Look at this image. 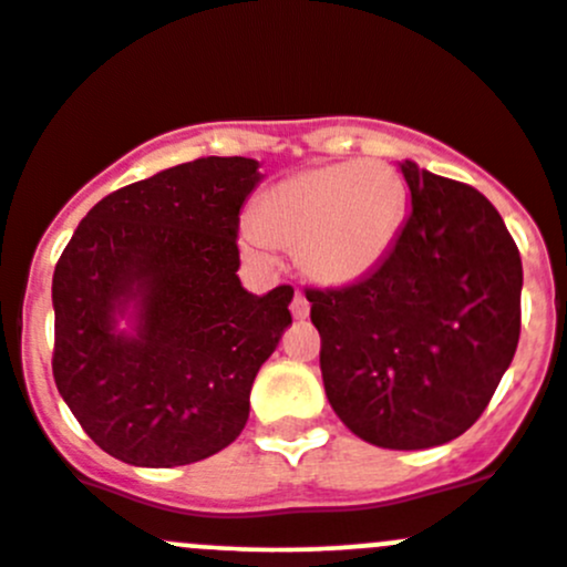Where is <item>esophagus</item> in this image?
Masks as SVG:
<instances>
[{
    "label": "esophagus",
    "instance_id": "esophagus-1",
    "mask_svg": "<svg viewBox=\"0 0 567 567\" xmlns=\"http://www.w3.org/2000/svg\"><path fill=\"white\" fill-rule=\"evenodd\" d=\"M290 312H293L296 320H307L309 318V301L303 299V293H299V290H296L293 303H290Z\"/></svg>",
    "mask_w": 567,
    "mask_h": 567
}]
</instances>
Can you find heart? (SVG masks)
<instances>
[{
    "mask_svg": "<svg viewBox=\"0 0 567 567\" xmlns=\"http://www.w3.org/2000/svg\"><path fill=\"white\" fill-rule=\"evenodd\" d=\"M408 214V184L389 163H333L268 187L252 206L241 247L268 266L271 249H296L312 282L342 288L372 274L389 255Z\"/></svg>",
    "mask_w": 567,
    "mask_h": 567,
    "instance_id": "heart-1",
    "label": "heart"
}]
</instances>
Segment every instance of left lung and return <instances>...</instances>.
I'll use <instances>...</instances> for the list:
<instances>
[{"label": "left lung", "mask_w": 567, "mask_h": 567, "mask_svg": "<svg viewBox=\"0 0 567 567\" xmlns=\"http://www.w3.org/2000/svg\"><path fill=\"white\" fill-rule=\"evenodd\" d=\"M404 228L372 274L307 290L333 413L367 443L419 451L467 432L522 331V258L484 195L404 159Z\"/></svg>", "instance_id": "8db88e82"}]
</instances>
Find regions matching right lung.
Masks as SVG:
<instances>
[{
    "instance_id": "right-lung-1",
    "label": "right lung",
    "mask_w": 567,
    "mask_h": 567,
    "mask_svg": "<svg viewBox=\"0 0 567 567\" xmlns=\"http://www.w3.org/2000/svg\"><path fill=\"white\" fill-rule=\"evenodd\" d=\"M258 159L200 157L105 195L53 271V380L83 432L135 467L228 449L255 374L293 323V288L238 279ZM128 320L127 330L117 323Z\"/></svg>"
}]
</instances>
